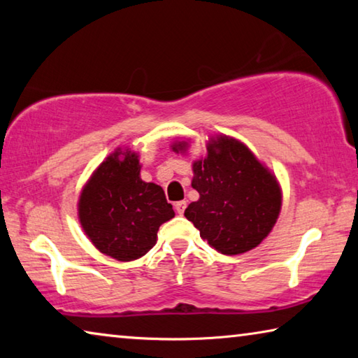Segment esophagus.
Here are the masks:
<instances>
[{
  "mask_svg": "<svg viewBox=\"0 0 358 358\" xmlns=\"http://www.w3.org/2000/svg\"><path fill=\"white\" fill-rule=\"evenodd\" d=\"M175 211H177L178 215H183L185 210H186V202L185 201H180V202H175Z\"/></svg>",
  "mask_w": 358,
  "mask_h": 358,
  "instance_id": "1",
  "label": "esophagus"
}]
</instances>
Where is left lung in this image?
<instances>
[{
	"label": "left lung",
	"mask_w": 358,
	"mask_h": 358,
	"mask_svg": "<svg viewBox=\"0 0 358 358\" xmlns=\"http://www.w3.org/2000/svg\"><path fill=\"white\" fill-rule=\"evenodd\" d=\"M185 153L187 142L172 145ZM191 186L199 201L185 216L211 248L226 256L243 254L271 232L281 211L278 180L245 143L229 136L211 137L207 156L192 162Z\"/></svg>",
	"instance_id": "left-lung-1"
}]
</instances>
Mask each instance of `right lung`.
I'll return each mask as SVG.
<instances>
[{
    "mask_svg": "<svg viewBox=\"0 0 358 358\" xmlns=\"http://www.w3.org/2000/svg\"><path fill=\"white\" fill-rule=\"evenodd\" d=\"M134 151L115 150L96 169L78 199V220L98 250L121 262L147 254L161 224L175 211L161 186L141 178Z\"/></svg>",
    "mask_w": 358,
    "mask_h": 358,
    "instance_id": "1",
    "label": "right lung"
}]
</instances>
